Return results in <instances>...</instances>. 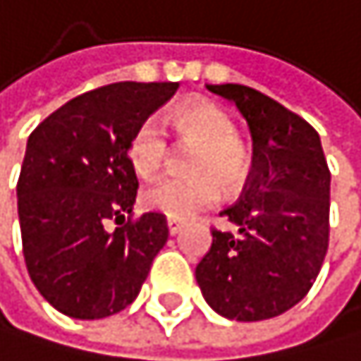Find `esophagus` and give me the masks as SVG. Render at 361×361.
Listing matches in <instances>:
<instances>
[{"label":"esophagus","instance_id":"obj_1","mask_svg":"<svg viewBox=\"0 0 361 361\" xmlns=\"http://www.w3.org/2000/svg\"><path fill=\"white\" fill-rule=\"evenodd\" d=\"M166 226H169V232L175 236L179 230H182V221H179V219H175V216H169V219H166Z\"/></svg>","mask_w":361,"mask_h":361}]
</instances>
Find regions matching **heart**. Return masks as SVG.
I'll return each mask as SVG.
<instances>
[{"label": "heart", "instance_id": "obj_1", "mask_svg": "<svg viewBox=\"0 0 361 361\" xmlns=\"http://www.w3.org/2000/svg\"><path fill=\"white\" fill-rule=\"evenodd\" d=\"M171 127L182 147H195L186 159V177H166L142 192L147 208L175 219H186L208 208L226 192L241 190L252 177L254 159L236 137L232 118L212 102H190L171 114ZM129 159L140 175H155L169 159V142L155 120H145L129 137Z\"/></svg>", "mask_w": 361, "mask_h": 361}]
</instances>
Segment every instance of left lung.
<instances>
[{
    "mask_svg": "<svg viewBox=\"0 0 361 361\" xmlns=\"http://www.w3.org/2000/svg\"><path fill=\"white\" fill-rule=\"evenodd\" d=\"M234 102L252 133V177L221 216L239 232L212 228L195 276L224 318L256 322L285 314L316 283L329 247L331 173L318 131L245 85H206Z\"/></svg>",
    "mask_w": 361,
    "mask_h": 361,
    "instance_id": "8db88e82",
    "label": "left lung"
}]
</instances>
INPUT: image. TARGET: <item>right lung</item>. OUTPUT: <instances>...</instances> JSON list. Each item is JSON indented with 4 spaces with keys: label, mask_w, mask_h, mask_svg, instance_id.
<instances>
[{
    "label": "right lung",
    "mask_w": 361,
    "mask_h": 361,
    "mask_svg": "<svg viewBox=\"0 0 361 361\" xmlns=\"http://www.w3.org/2000/svg\"><path fill=\"white\" fill-rule=\"evenodd\" d=\"M177 87L105 85L65 102L27 137L17 182L23 259L39 293L61 314L98 320L129 307L164 247L166 216H133L129 137Z\"/></svg>",
    "instance_id": "add662e5"
}]
</instances>
